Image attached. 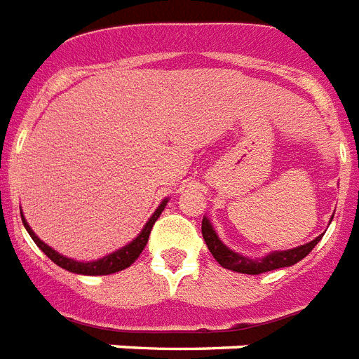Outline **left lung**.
<instances>
[{
    "label": "left lung",
    "instance_id": "left-lung-1",
    "mask_svg": "<svg viewBox=\"0 0 359 359\" xmlns=\"http://www.w3.org/2000/svg\"><path fill=\"white\" fill-rule=\"evenodd\" d=\"M203 231V238L207 242L208 251L212 253L214 259L222 264L227 270H233V272L240 273H262V272H270V270H278V268L285 266H292L298 261H302L307 253H311V250L317 245V242L320 240V236H317L311 242L300 245V248H294V250H287V251H276V253H270L268 257L261 259V261H253V259H248V257H242L235 251H231L225 244H222V240L218 238L216 231L212 229V225L207 218H203L201 224Z\"/></svg>",
    "mask_w": 359,
    "mask_h": 359
}]
</instances>
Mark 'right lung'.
<instances>
[{
  "label": "right lung",
  "instance_id": "obj_1",
  "mask_svg": "<svg viewBox=\"0 0 359 359\" xmlns=\"http://www.w3.org/2000/svg\"><path fill=\"white\" fill-rule=\"evenodd\" d=\"M165 203L168 201H163L162 205L156 208V212L152 214L151 219L147 222V225L143 227V231H141L137 238L132 240L128 245H124L123 250L115 251V253H111V255L104 257V259H98V261H93V262H78L69 259V257L59 255L57 251L52 250L50 245L44 244V242H42V240L39 238L33 231H31V227L27 225L24 216H22V222H24V227L27 229V233H29V236L33 238V242H35V244L39 245V248H41V250L44 251V253H46V255L50 257L55 264H57V266L65 268V270H69V272L83 273V276H108V273L121 272V270H124V268H128L130 264H132V262L141 255V251H143V248L147 245L149 235H151L152 225H154V222L158 219V216L162 214Z\"/></svg>",
  "mask_w": 359,
  "mask_h": 359
}]
</instances>
